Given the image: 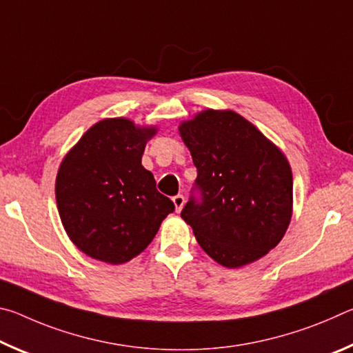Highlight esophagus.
I'll list each match as a JSON object with an SVG mask.
<instances>
[{
    "label": "esophagus",
    "instance_id": "1",
    "mask_svg": "<svg viewBox=\"0 0 353 353\" xmlns=\"http://www.w3.org/2000/svg\"><path fill=\"white\" fill-rule=\"evenodd\" d=\"M172 202H174V205H176V212H181L183 204H185L183 194H176L174 198H172Z\"/></svg>",
    "mask_w": 353,
    "mask_h": 353
}]
</instances>
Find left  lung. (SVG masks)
<instances>
[{"mask_svg":"<svg viewBox=\"0 0 353 353\" xmlns=\"http://www.w3.org/2000/svg\"><path fill=\"white\" fill-rule=\"evenodd\" d=\"M179 130L198 170L181 216L201 248L225 268L261 259L282 240L291 219L288 160L230 110H205Z\"/></svg>","mask_w":353,"mask_h":353,"instance_id":"obj_1","label":"left lung"}]
</instances>
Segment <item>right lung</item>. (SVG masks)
<instances>
[{"label": "right lung", "mask_w": 353, "mask_h": 353, "mask_svg": "<svg viewBox=\"0 0 353 353\" xmlns=\"http://www.w3.org/2000/svg\"><path fill=\"white\" fill-rule=\"evenodd\" d=\"M154 134L155 129L135 128L126 118L104 119L82 135L59 168L56 201L62 224L92 259L110 265L129 261L174 212L141 165Z\"/></svg>", "instance_id": "1"}]
</instances>
